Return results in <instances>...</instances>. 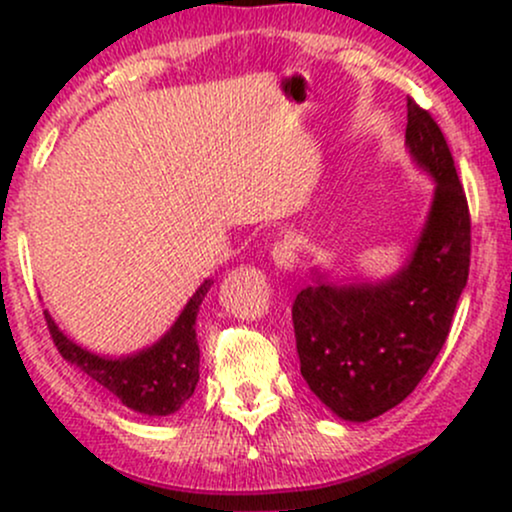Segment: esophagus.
<instances>
[{
    "instance_id": "esophagus-1",
    "label": "esophagus",
    "mask_w": 512,
    "mask_h": 512,
    "mask_svg": "<svg viewBox=\"0 0 512 512\" xmlns=\"http://www.w3.org/2000/svg\"><path fill=\"white\" fill-rule=\"evenodd\" d=\"M272 260L279 269H284V272H293V267H296L298 262V245L296 240L291 236H284L279 240V243L272 248Z\"/></svg>"
}]
</instances>
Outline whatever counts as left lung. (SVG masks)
Returning a JSON list of instances; mask_svg holds the SVG:
<instances>
[{
  "label": "left lung",
  "instance_id": "1",
  "mask_svg": "<svg viewBox=\"0 0 512 512\" xmlns=\"http://www.w3.org/2000/svg\"><path fill=\"white\" fill-rule=\"evenodd\" d=\"M404 144L436 182L428 214L397 272L334 279L313 269L293 303L301 375L344 421L375 419L407 399L448 339L469 276V209L443 132L407 103Z\"/></svg>",
  "mask_w": 512,
  "mask_h": 512
}]
</instances>
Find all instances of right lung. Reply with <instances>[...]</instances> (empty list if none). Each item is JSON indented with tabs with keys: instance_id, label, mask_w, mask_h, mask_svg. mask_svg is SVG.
Returning <instances> with one entry per match:
<instances>
[{
	"instance_id": "obj_1",
	"label": "right lung",
	"mask_w": 512,
	"mask_h": 512,
	"mask_svg": "<svg viewBox=\"0 0 512 512\" xmlns=\"http://www.w3.org/2000/svg\"><path fill=\"white\" fill-rule=\"evenodd\" d=\"M214 281L204 279L190 301L175 317L170 330L144 349L122 356H103L76 344L60 330L48 310L50 334L57 351L88 378L125 404L127 409L144 416H170L195 395L199 383V344L197 313Z\"/></svg>"
}]
</instances>
